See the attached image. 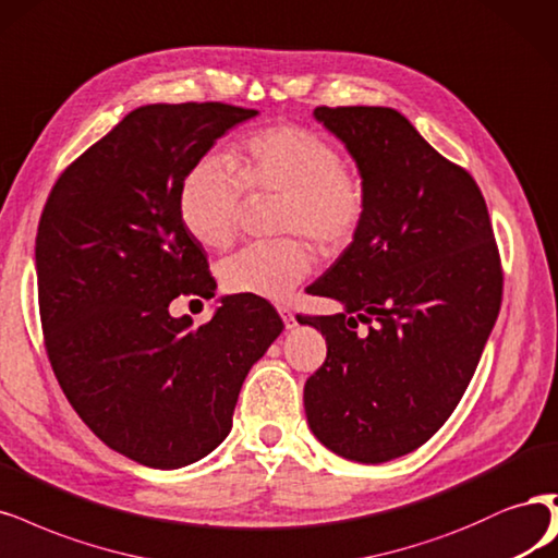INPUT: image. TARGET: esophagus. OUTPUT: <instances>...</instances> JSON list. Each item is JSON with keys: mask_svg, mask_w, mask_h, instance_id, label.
Listing matches in <instances>:
<instances>
[{"mask_svg": "<svg viewBox=\"0 0 558 558\" xmlns=\"http://www.w3.org/2000/svg\"><path fill=\"white\" fill-rule=\"evenodd\" d=\"M279 314H281V320L286 325V330H293L298 320H295V314L291 312V306H279Z\"/></svg>", "mask_w": 558, "mask_h": 558, "instance_id": "esophagus-1", "label": "esophagus"}]
</instances>
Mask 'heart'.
Returning <instances> with one entry per match:
<instances>
[{
	"label": "heart",
	"mask_w": 558,
	"mask_h": 558,
	"mask_svg": "<svg viewBox=\"0 0 558 558\" xmlns=\"http://www.w3.org/2000/svg\"><path fill=\"white\" fill-rule=\"evenodd\" d=\"M235 168L219 155L194 161L180 184V217L207 248L233 244L248 196H281L279 233L256 242L221 265L228 293L286 300L312 272V238L323 254L349 246L367 217L369 194L360 172L345 166L339 147L298 124H272L244 136Z\"/></svg>",
	"instance_id": "b5f03b06"
}]
</instances>
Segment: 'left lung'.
Wrapping results in <instances>:
<instances>
[{
    "label": "left lung",
    "instance_id": "1",
    "mask_svg": "<svg viewBox=\"0 0 558 558\" xmlns=\"http://www.w3.org/2000/svg\"><path fill=\"white\" fill-rule=\"evenodd\" d=\"M314 118L355 159L369 207L310 286L343 314L298 318L328 341L304 411L325 448L380 464L427 444L466 392L501 310V258L475 180L401 112L318 106Z\"/></svg>",
    "mask_w": 558,
    "mask_h": 558
}]
</instances>
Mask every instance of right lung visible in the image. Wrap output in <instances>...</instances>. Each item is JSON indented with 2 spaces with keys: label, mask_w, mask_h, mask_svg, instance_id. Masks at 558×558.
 <instances>
[{
  "label": "right lung",
  "mask_w": 558,
  "mask_h": 558,
  "mask_svg": "<svg viewBox=\"0 0 558 558\" xmlns=\"http://www.w3.org/2000/svg\"><path fill=\"white\" fill-rule=\"evenodd\" d=\"M258 110L151 104L131 110L54 182L36 233L38 310L52 372L108 448L182 469L233 427L242 383L283 323L260 298H221L213 320L172 318L215 295L180 184L228 129Z\"/></svg>",
  "instance_id": "add662e5"
}]
</instances>
